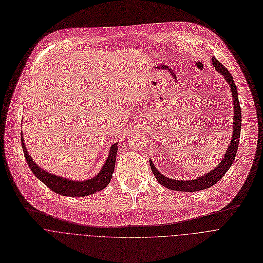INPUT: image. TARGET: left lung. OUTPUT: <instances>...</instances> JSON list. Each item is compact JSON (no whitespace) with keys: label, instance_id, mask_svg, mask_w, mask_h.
Listing matches in <instances>:
<instances>
[{"label":"left lung","instance_id":"left-lung-1","mask_svg":"<svg viewBox=\"0 0 263 263\" xmlns=\"http://www.w3.org/2000/svg\"><path fill=\"white\" fill-rule=\"evenodd\" d=\"M213 66L215 67L216 71L220 73L225 80L227 81L228 85L230 86V91L232 95L233 100V131L231 135V140L229 142V145L226 149V153L224 154V157L222 158L221 162L211 171L206 172L205 174H202L201 177L193 180H173L170 178L165 177L162 174L154 165L153 161L149 159V165L152 168V171L154 173L155 178L157 181L164 186L165 188H168L172 191H182V192H196L200 190L208 189L210 187H213L216 183H218L224 174L228 171V169L231 167L239 143V136H240V129H241V110L239 106L238 101V93L236 90L235 82L232 78V75L230 72L216 59L213 58Z\"/></svg>","mask_w":263,"mask_h":263}]
</instances>
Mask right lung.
Masks as SVG:
<instances>
[{"instance_id":"1","label":"right lung","mask_w":263,"mask_h":263,"mask_svg":"<svg viewBox=\"0 0 263 263\" xmlns=\"http://www.w3.org/2000/svg\"><path fill=\"white\" fill-rule=\"evenodd\" d=\"M22 146L27 163L31 168L32 172L35 174V177L43 184H45L50 190L60 195L70 197H84L103 190L111 181L117 160L118 142L110 145L108 156L101 170L96 176L85 181H74L63 178L61 176H55V174L49 173L40 166H38V164L33 161V158L28 153V149L24 142V136H22Z\"/></svg>"}]
</instances>
